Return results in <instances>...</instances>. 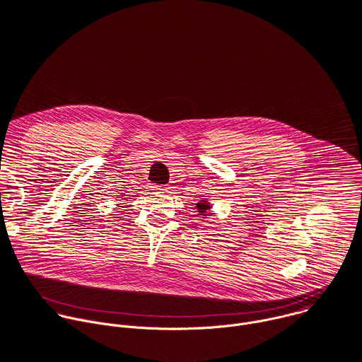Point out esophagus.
Wrapping results in <instances>:
<instances>
[{"mask_svg": "<svg viewBox=\"0 0 362 362\" xmlns=\"http://www.w3.org/2000/svg\"><path fill=\"white\" fill-rule=\"evenodd\" d=\"M153 190H156V192L162 193V192H165V190H166V187H165V186H154V187H153Z\"/></svg>", "mask_w": 362, "mask_h": 362, "instance_id": "1", "label": "esophagus"}]
</instances>
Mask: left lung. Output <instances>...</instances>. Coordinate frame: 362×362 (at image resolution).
<instances>
[{
  "instance_id": "obj_1",
  "label": "left lung",
  "mask_w": 362,
  "mask_h": 362,
  "mask_svg": "<svg viewBox=\"0 0 362 362\" xmlns=\"http://www.w3.org/2000/svg\"><path fill=\"white\" fill-rule=\"evenodd\" d=\"M208 209H211V206L206 202H199L197 203V211H199L200 215H208V212H206Z\"/></svg>"
}]
</instances>
